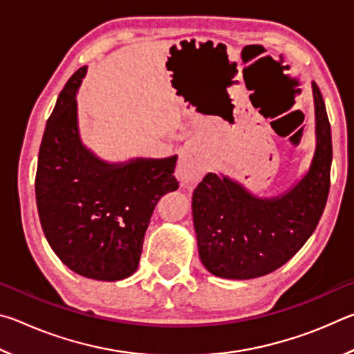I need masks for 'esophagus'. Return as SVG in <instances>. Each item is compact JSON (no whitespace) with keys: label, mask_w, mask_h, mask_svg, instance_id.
Masks as SVG:
<instances>
[{"label":"esophagus","mask_w":354,"mask_h":354,"mask_svg":"<svg viewBox=\"0 0 354 354\" xmlns=\"http://www.w3.org/2000/svg\"><path fill=\"white\" fill-rule=\"evenodd\" d=\"M205 170V165L198 159H195L194 156H185V158L179 160L176 176L184 184H195L200 181Z\"/></svg>","instance_id":"esophagus-1"}]
</instances>
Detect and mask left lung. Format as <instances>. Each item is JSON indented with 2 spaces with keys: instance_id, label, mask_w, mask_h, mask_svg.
<instances>
[{
  "instance_id": "1",
  "label": "left lung",
  "mask_w": 354,
  "mask_h": 354,
  "mask_svg": "<svg viewBox=\"0 0 354 354\" xmlns=\"http://www.w3.org/2000/svg\"><path fill=\"white\" fill-rule=\"evenodd\" d=\"M315 151L309 170L263 198L230 176L207 173L192 195L198 254L215 277L259 278L292 259L319 225L329 192L333 145L325 101L313 82Z\"/></svg>"
}]
</instances>
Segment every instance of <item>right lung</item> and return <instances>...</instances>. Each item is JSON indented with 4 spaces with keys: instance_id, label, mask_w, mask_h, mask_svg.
Segmentation results:
<instances>
[{
    "instance_id": "add662e5",
    "label": "right lung",
    "mask_w": 354,
    "mask_h": 354,
    "mask_svg": "<svg viewBox=\"0 0 354 354\" xmlns=\"http://www.w3.org/2000/svg\"><path fill=\"white\" fill-rule=\"evenodd\" d=\"M86 71L70 77L46 122L35 200L46 241L70 270L120 281L139 267L156 203L178 189V156L107 162L84 145L76 93Z\"/></svg>"
}]
</instances>
